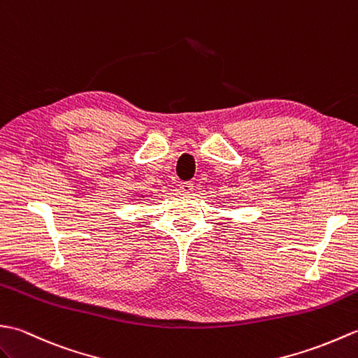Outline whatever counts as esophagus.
I'll return each instance as SVG.
<instances>
[{"label":"esophagus","instance_id":"34e87169","mask_svg":"<svg viewBox=\"0 0 358 358\" xmlns=\"http://www.w3.org/2000/svg\"><path fill=\"white\" fill-rule=\"evenodd\" d=\"M193 189H194V185L192 184V182H182V184L179 185V192H180L182 194H185V196L192 194Z\"/></svg>","mask_w":358,"mask_h":358}]
</instances>
